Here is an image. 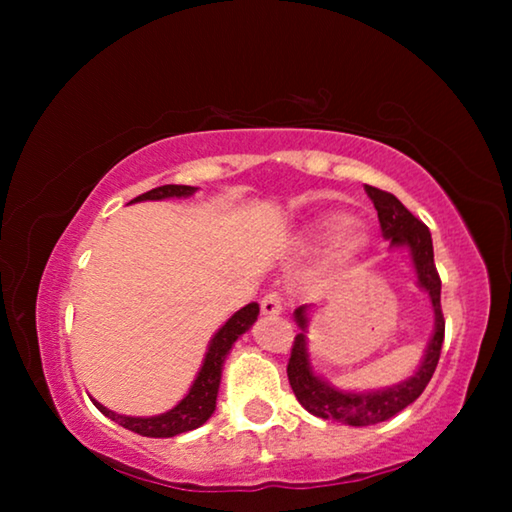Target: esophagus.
Here are the masks:
<instances>
[{"label":"esophagus","mask_w":512,"mask_h":512,"mask_svg":"<svg viewBox=\"0 0 512 512\" xmlns=\"http://www.w3.org/2000/svg\"><path fill=\"white\" fill-rule=\"evenodd\" d=\"M282 305H284V298H282L280 293H277V291L266 293V296L262 298V302H259V307H262V314H264V316H275V314H280V311H282Z\"/></svg>","instance_id":"esophagus-1"}]
</instances>
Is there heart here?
I'll return each instance as SVG.
<instances>
[{
  "label": "heart",
  "mask_w": 512,
  "mask_h": 512,
  "mask_svg": "<svg viewBox=\"0 0 512 512\" xmlns=\"http://www.w3.org/2000/svg\"><path fill=\"white\" fill-rule=\"evenodd\" d=\"M343 225H345L343 216L334 214L323 219L320 228H323L325 235H329V232H336L339 228H343ZM363 244H366V235H363L361 228H357V225H348V228H343L339 232V237H336V253L343 257H352L354 253H359Z\"/></svg>",
  "instance_id": "1"
}]
</instances>
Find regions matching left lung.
Masks as SVG:
<instances>
[{
  "mask_svg": "<svg viewBox=\"0 0 512 512\" xmlns=\"http://www.w3.org/2000/svg\"><path fill=\"white\" fill-rule=\"evenodd\" d=\"M366 194L375 203L381 237L391 241V246H404L409 250L415 273H418V284L431 298L436 329H433L427 352H424V359L420 368L415 370V375L402 381V384L381 388V391L372 393L336 391L327 381L314 375L307 352V336L305 332L296 336V341L291 345L287 375L298 402L309 413L318 415V418L352 424V427H368V424L384 422L418 400L433 377V370L438 366L440 350H443L445 341V318L443 309H440V275L436 271V264H433V244L429 228L420 219H415L393 194L384 192V189L366 185ZM307 309V305L296 309V320L302 329H307Z\"/></svg>",
  "mask_w": 512,
  "mask_h": 512,
  "instance_id": "8db88e82",
  "label": "left lung"
}]
</instances>
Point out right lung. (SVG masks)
<instances>
[{
	"instance_id": "add662e5",
	"label": "right lung",
	"mask_w": 512,
	"mask_h": 512,
	"mask_svg": "<svg viewBox=\"0 0 512 512\" xmlns=\"http://www.w3.org/2000/svg\"><path fill=\"white\" fill-rule=\"evenodd\" d=\"M194 192L196 187H189V185H162V187L151 189V192L133 198L131 203L192 196ZM257 314H259V305L257 302H250V305L239 309L237 314L214 334V339L210 341V348H207L205 361L201 370H198L192 388H189V393L176 406H173L171 411L151 415V418H131V415H119L115 411H108L106 406L92 400L94 406H97L106 418L115 420L124 429L140 433V436H146V438H171V436H178V433L201 427V424L210 420V415L216 409V393H219V384H221L223 361L228 357L230 348L235 345L239 336L248 332L250 325L255 323Z\"/></svg>"
}]
</instances>
